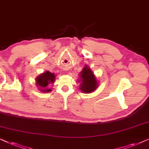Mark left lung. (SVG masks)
<instances>
[{"label":"left lung","instance_id":"left-lung-1","mask_svg":"<svg viewBox=\"0 0 149 149\" xmlns=\"http://www.w3.org/2000/svg\"><path fill=\"white\" fill-rule=\"evenodd\" d=\"M80 76V82H81L80 88L83 93H92L97 88V80H96L94 73L87 65L83 68Z\"/></svg>","mask_w":149,"mask_h":149}]
</instances>
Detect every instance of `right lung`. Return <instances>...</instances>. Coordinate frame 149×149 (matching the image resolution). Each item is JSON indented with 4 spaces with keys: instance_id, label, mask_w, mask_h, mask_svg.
Segmentation results:
<instances>
[{
    "instance_id": "right-lung-1",
    "label": "right lung",
    "mask_w": 149,
    "mask_h": 149,
    "mask_svg": "<svg viewBox=\"0 0 149 149\" xmlns=\"http://www.w3.org/2000/svg\"><path fill=\"white\" fill-rule=\"evenodd\" d=\"M55 81V76L54 73L46 71L45 73L39 75L36 78V85L39 87V90L43 93L50 92L51 88L47 86L49 84H52Z\"/></svg>"
}]
</instances>
